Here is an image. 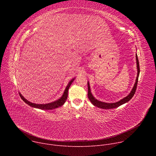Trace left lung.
Instances as JSON below:
<instances>
[{
	"label": "left lung",
	"mask_w": 156,
	"mask_h": 156,
	"mask_svg": "<svg viewBox=\"0 0 156 156\" xmlns=\"http://www.w3.org/2000/svg\"><path fill=\"white\" fill-rule=\"evenodd\" d=\"M136 63H137V69H138V75L136 77V83L133 86L132 90L131 91V93L128 94V96H127L126 97H125V98H123V99L120 100L119 102H115V103H105V102H101L99 101H98L97 99H96L92 95L91 93V90H90V83L89 82H87V89H88V91H87V96L89 99L90 100L91 102L95 105L96 107H98L99 108H104V109H110V108H114L116 107H119L120 105L128 102L132 98L133 96H134L136 90V87H137V84H138V77H139V75H140V64H139V61H138V55L137 54L136 55Z\"/></svg>",
	"instance_id": "1"
}]
</instances>
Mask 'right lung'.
Returning <instances> with one entry per match:
<instances>
[{"mask_svg":"<svg viewBox=\"0 0 156 156\" xmlns=\"http://www.w3.org/2000/svg\"><path fill=\"white\" fill-rule=\"evenodd\" d=\"M74 79H72L69 83L68 84L67 86H66L65 90L64 91V93L63 94V96L61 97V98H60L59 99H58L57 101H55V102H52L51 103H49V104H34V103H31L30 102H29L28 101H27L25 98H24V97L22 96L20 93H19V95L20 96V98H21V99L23 100L25 103H27L28 105L34 107V108H40V109H42V110H52V109H54L55 108L59 107L60 106H62L65 102L66 99H67L68 97V91L69 89L70 86V85L72 84V82L73 81Z\"/></svg>","mask_w":156,"mask_h":156,"instance_id":"right-lung-1","label":"right lung"}]
</instances>
